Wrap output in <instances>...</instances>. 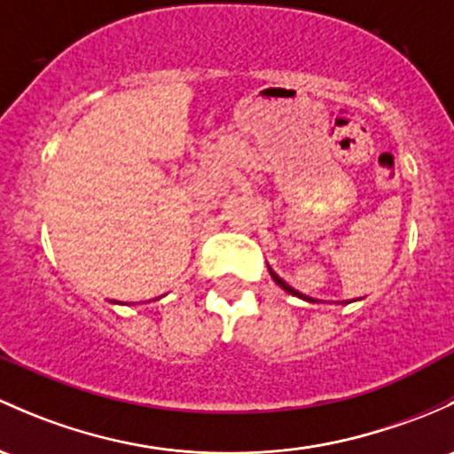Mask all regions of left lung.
I'll return each mask as SVG.
<instances>
[{
  "instance_id": "obj_1",
  "label": "left lung",
  "mask_w": 454,
  "mask_h": 454,
  "mask_svg": "<svg viewBox=\"0 0 454 454\" xmlns=\"http://www.w3.org/2000/svg\"><path fill=\"white\" fill-rule=\"evenodd\" d=\"M270 274H271V278H274V280H276V283H278V285H280V287H283L285 291H289V294H291V295H298V298H304V300H307V302H313V300H311V298H307V295H302V294H300V291H295L294 287H289V285H287V283H285V280H283V278H280V276H278V274H276V271H274V270H270Z\"/></svg>"
}]
</instances>
